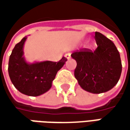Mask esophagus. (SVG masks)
<instances>
[{"mask_svg": "<svg viewBox=\"0 0 130 130\" xmlns=\"http://www.w3.org/2000/svg\"><path fill=\"white\" fill-rule=\"evenodd\" d=\"M64 57L66 58H67V59H69L70 57H71V53H66V54L64 55Z\"/></svg>", "mask_w": 130, "mask_h": 130, "instance_id": "esophagus-1", "label": "esophagus"}]
</instances>
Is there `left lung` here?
<instances>
[{
	"mask_svg": "<svg viewBox=\"0 0 130 130\" xmlns=\"http://www.w3.org/2000/svg\"><path fill=\"white\" fill-rule=\"evenodd\" d=\"M98 47L95 51L83 48L71 56L76 60L74 77L83 90L98 94L107 92L117 84L122 73L120 55L114 43L95 32Z\"/></svg>",
	"mask_w": 130,
	"mask_h": 130,
	"instance_id": "obj_1",
	"label": "left lung"
}]
</instances>
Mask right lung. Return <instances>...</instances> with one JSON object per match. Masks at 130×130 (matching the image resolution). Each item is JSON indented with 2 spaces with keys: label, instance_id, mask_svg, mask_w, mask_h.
I'll return each mask as SVG.
<instances>
[{
  "label": "right lung",
  "instance_id": "right-lung-1",
  "mask_svg": "<svg viewBox=\"0 0 130 130\" xmlns=\"http://www.w3.org/2000/svg\"><path fill=\"white\" fill-rule=\"evenodd\" d=\"M27 37L17 43L9 58L8 74L14 87L29 96H38L48 91L58 71L67 59L63 57L59 61H50L28 63L23 56V47Z\"/></svg>",
  "mask_w": 130,
  "mask_h": 130
}]
</instances>
